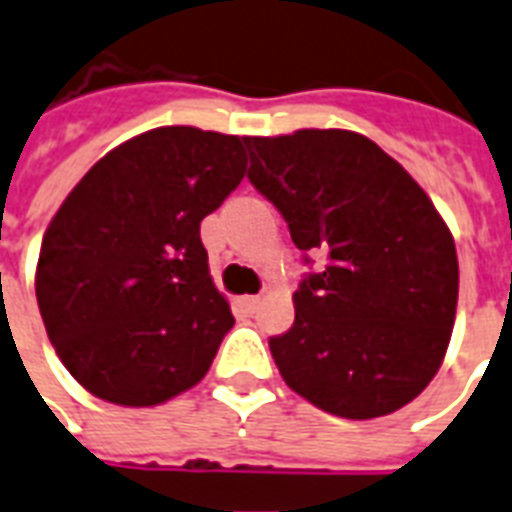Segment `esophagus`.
I'll return each instance as SVG.
<instances>
[{"mask_svg": "<svg viewBox=\"0 0 512 512\" xmlns=\"http://www.w3.org/2000/svg\"><path fill=\"white\" fill-rule=\"evenodd\" d=\"M240 305L245 307L248 313H253V310H256V307L261 305V297H242V299H240Z\"/></svg>", "mask_w": 512, "mask_h": 512, "instance_id": "1", "label": "esophagus"}]
</instances>
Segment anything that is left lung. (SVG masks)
Masks as SVG:
<instances>
[{
	"instance_id": "8db88e82",
	"label": "left lung",
	"mask_w": 512,
	"mask_h": 512,
	"mask_svg": "<svg viewBox=\"0 0 512 512\" xmlns=\"http://www.w3.org/2000/svg\"><path fill=\"white\" fill-rule=\"evenodd\" d=\"M248 180L324 272L294 291V326L270 337L299 397L340 418L405 407L451 343L459 261L448 226L405 167L364 134L299 129L245 137Z\"/></svg>"
}]
</instances>
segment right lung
Returning a JSON list of instances; mask_svg holds the SVG:
<instances>
[{"instance_id": "right-lung-1", "label": "right lung", "mask_w": 512, "mask_h": 512, "mask_svg": "<svg viewBox=\"0 0 512 512\" xmlns=\"http://www.w3.org/2000/svg\"><path fill=\"white\" fill-rule=\"evenodd\" d=\"M245 175V137L161 126L118 145L42 237L37 305L94 397L151 407L197 386L234 318L199 237Z\"/></svg>"}]
</instances>
